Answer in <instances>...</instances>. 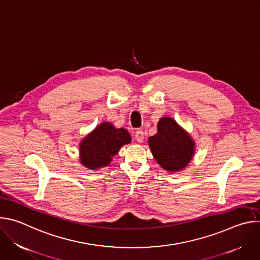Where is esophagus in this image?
<instances>
[{
  "label": "esophagus",
  "instance_id": "1",
  "mask_svg": "<svg viewBox=\"0 0 260 260\" xmlns=\"http://www.w3.org/2000/svg\"><path fill=\"white\" fill-rule=\"evenodd\" d=\"M135 140L139 143H142L144 141V132L142 129H138L135 134Z\"/></svg>",
  "mask_w": 260,
  "mask_h": 260
}]
</instances>
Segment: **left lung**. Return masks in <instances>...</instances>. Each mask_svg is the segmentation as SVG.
<instances>
[{
  "instance_id": "1",
  "label": "left lung",
  "mask_w": 260,
  "mask_h": 260,
  "mask_svg": "<svg viewBox=\"0 0 260 260\" xmlns=\"http://www.w3.org/2000/svg\"><path fill=\"white\" fill-rule=\"evenodd\" d=\"M148 145L157 164L167 172L183 171L196 154V142L189 133L169 116L157 122V133L149 137Z\"/></svg>"
}]
</instances>
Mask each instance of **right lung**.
<instances>
[{"label": "right lung", "mask_w": 260, "mask_h": 260, "mask_svg": "<svg viewBox=\"0 0 260 260\" xmlns=\"http://www.w3.org/2000/svg\"><path fill=\"white\" fill-rule=\"evenodd\" d=\"M132 137L125 128L104 121L87 134L79 144V161L88 170L98 171L107 167L123 145L129 144Z\"/></svg>", "instance_id": "obj_1"}]
</instances>
